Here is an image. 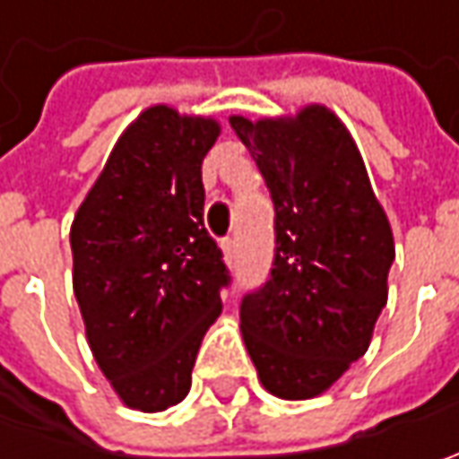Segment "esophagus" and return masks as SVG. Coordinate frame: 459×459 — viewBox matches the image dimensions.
I'll return each instance as SVG.
<instances>
[{"label": "esophagus", "instance_id": "esophagus-1", "mask_svg": "<svg viewBox=\"0 0 459 459\" xmlns=\"http://www.w3.org/2000/svg\"><path fill=\"white\" fill-rule=\"evenodd\" d=\"M221 250H224V257H227V260H235V257H238V242L232 238L221 239Z\"/></svg>", "mask_w": 459, "mask_h": 459}]
</instances>
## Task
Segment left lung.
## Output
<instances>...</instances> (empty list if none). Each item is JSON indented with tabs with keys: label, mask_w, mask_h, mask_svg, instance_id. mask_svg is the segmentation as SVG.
I'll return each instance as SVG.
<instances>
[{
	"label": "left lung",
	"mask_w": 459,
	"mask_h": 459,
	"mask_svg": "<svg viewBox=\"0 0 459 459\" xmlns=\"http://www.w3.org/2000/svg\"><path fill=\"white\" fill-rule=\"evenodd\" d=\"M275 206L271 278L239 304V329L268 394H325L365 355L388 301L394 232L340 117H230Z\"/></svg>",
	"instance_id": "left-lung-1"
}]
</instances>
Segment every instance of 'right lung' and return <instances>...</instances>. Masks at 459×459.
I'll return each mask as SVG.
<instances>
[{
	"mask_svg": "<svg viewBox=\"0 0 459 459\" xmlns=\"http://www.w3.org/2000/svg\"><path fill=\"white\" fill-rule=\"evenodd\" d=\"M212 117L155 104L117 140L71 224L74 293L99 370L125 406L166 411L191 388L230 271L204 227Z\"/></svg>",
	"mask_w": 459,
	"mask_h": 459,
	"instance_id": "1",
	"label": "right lung"
}]
</instances>
